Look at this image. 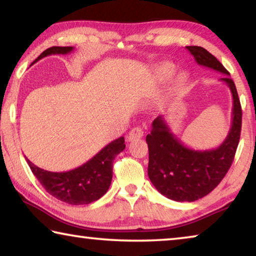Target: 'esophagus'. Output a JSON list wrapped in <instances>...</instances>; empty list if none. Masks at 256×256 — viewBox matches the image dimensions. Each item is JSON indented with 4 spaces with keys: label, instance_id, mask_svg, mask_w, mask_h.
I'll return each instance as SVG.
<instances>
[{
    "label": "esophagus",
    "instance_id": "34e87169",
    "mask_svg": "<svg viewBox=\"0 0 256 256\" xmlns=\"http://www.w3.org/2000/svg\"><path fill=\"white\" fill-rule=\"evenodd\" d=\"M144 130L141 128H132L130 133L128 134V141H134V140H138V138H144Z\"/></svg>",
    "mask_w": 256,
    "mask_h": 256
}]
</instances>
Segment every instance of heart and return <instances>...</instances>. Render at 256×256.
<instances>
[{
  "mask_svg": "<svg viewBox=\"0 0 256 256\" xmlns=\"http://www.w3.org/2000/svg\"><path fill=\"white\" fill-rule=\"evenodd\" d=\"M172 71H174V66H172V64L170 62L160 63L159 66L156 68V73H157V76L159 78H162V79H164V78L170 76L172 73ZM188 76L185 72L178 73L174 80V88L175 89L182 88V86H183L186 82H188Z\"/></svg>",
  "mask_w": 256,
  "mask_h": 256,
  "instance_id": "b5f03b06",
  "label": "heart"
}]
</instances>
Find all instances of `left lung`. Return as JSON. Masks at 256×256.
Wrapping results in <instances>:
<instances>
[{"label":"left lung","mask_w":256,"mask_h":256,"mask_svg":"<svg viewBox=\"0 0 256 256\" xmlns=\"http://www.w3.org/2000/svg\"><path fill=\"white\" fill-rule=\"evenodd\" d=\"M201 66L212 68L224 76L229 72L214 55L200 46L186 47ZM232 94V118L228 136L218 148L194 150L177 138L164 116L152 122L146 136L149 149L148 176L160 193L177 202H193L214 190L230 168L240 142L242 107L236 86L229 76L220 79Z\"/></svg>","instance_id":"1"}]
</instances>
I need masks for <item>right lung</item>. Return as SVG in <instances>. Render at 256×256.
Returning <instances> with one entry per match:
<instances>
[{
	"label": "right lung",
	"mask_w": 256,
	"mask_h": 256,
	"mask_svg": "<svg viewBox=\"0 0 256 256\" xmlns=\"http://www.w3.org/2000/svg\"><path fill=\"white\" fill-rule=\"evenodd\" d=\"M72 46H53L38 56L34 63L52 54H68ZM124 138L112 141L105 148L76 170L54 172L44 170L26 158L32 174L52 196L68 204L81 206L97 201L110 188L112 177V162L125 149Z\"/></svg>",
	"instance_id": "obj_1"
}]
</instances>
